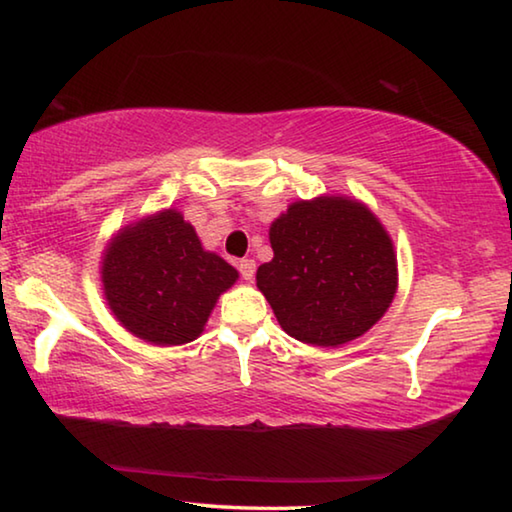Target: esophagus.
I'll return each instance as SVG.
<instances>
[{
	"mask_svg": "<svg viewBox=\"0 0 512 512\" xmlns=\"http://www.w3.org/2000/svg\"><path fill=\"white\" fill-rule=\"evenodd\" d=\"M237 266H239V273H241V277H244V280H253L255 259H241Z\"/></svg>",
	"mask_w": 512,
	"mask_h": 512,
	"instance_id": "obj_1",
	"label": "esophagus"
}]
</instances>
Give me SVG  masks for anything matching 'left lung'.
Masks as SVG:
<instances>
[{"label":"left lung","instance_id":"left-lung-1","mask_svg":"<svg viewBox=\"0 0 512 512\" xmlns=\"http://www.w3.org/2000/svg\"><path fill=\"white\" fill-rule=\"evenodd\" d=\"M273 259L257 289L293 339L320 348L359 339L397 293L393 239L366 203L343 194L296 201L268 228Z\"/></svg>","mask_w":512,"mask_h":512}]
</instances>
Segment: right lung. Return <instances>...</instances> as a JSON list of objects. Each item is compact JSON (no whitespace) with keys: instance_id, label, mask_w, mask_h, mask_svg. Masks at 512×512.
I'll return each mask as SVG.
<instances>
[{"instance_id":"obj_1","label":"right lung","mask_w":512,"mask_h":512,"mask_svg":"<svg viewBox=\"0 0 512 512\" xmlns=\"http://www.w3.org/2000/svg\"><path fill=\"white\" fill-rule=\"evenodd\" d=\"M237 280V268L205 250L194 225L173 207L119 228L101 255L112 316L160 348L198 339L216 300Z\"/></svg>"}]
</instances>
